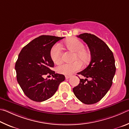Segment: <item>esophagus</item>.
<instances>
[{
    "label": "esophagus",
    "instance_id": "1",
    "mask_svg": "<svg viewBox=\"0 0 129 129\" xmlns=\"http://www.w3.org/2000/svg\"><path fill=\"white\" fill-rule=\"evenodd\" d=\"M70 78V76H68V75L65 76V78H66V79H69Z\"/></svg>",
    "mask_w": 129,
    "mask_h": 129
}]
</instances>
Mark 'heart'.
<instances>
[{"label": "heart", "mask_w": 129, "mask_h": 129, "mask_svg": "<svg viewBox=\"0 0 129 129\" xmlns=\"http://www.w3.org/2000/svg\"><path fill=\"white\" fill-rule=\"evenodd\" d=\"M64 45L69 50L75 53L74 60L79 59L83 63H86L90 60L91 54L84 49L83 43L76 38H70L64 42ZM51 60L55 64H59L62 62V50L59 45H55L52 47L50 53ZM82 68V63L79 60H76L71 63H63L57 67L56 71L59 74L70 75Z\"/></svg>", "instance_id": "b5f03b06"}]
</instances>
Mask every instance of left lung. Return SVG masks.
I'll return each instance as SVG.
<instances>
[{"label":"left lung","mask_w":129,"mask_h":129,"mask_svg":"<svg viewBox=\"0 0 129 129\" xmlns=\"http://www.w3.org/2000/svg\"><path fill=\"white\" fill-rule=\"evenodd\" d=\"M77 37L87 44L91 60L87 68L78 73L85 79H80L73 92L81 102L93 104L100 101L112 86L116 69L114 55L108 45L94 35L85 33Z\"/></svg>","instance_id":"obj_1"}]
</instances>
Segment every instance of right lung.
<instances>
[{"mask_svg": "<svg viewBox=\"0 0 129 129\" xmlns=\"http://www.w3.org/2000/svg\"><path fill=\"white\" fill-rule=\"evenodd\" d=\"M64 37L42 35L25 46L19 54L15 64L17 82L25 94L30 100L42 102L53 96L61 82L62 74L51 70L54 64L50 53L53 45ZM46 75L53 79L44 78Z\"/></svg>", "mask_w": 129, "mask_h": 129, "instance_id": "add662e5", "label": "right lung"}]
</instances>
